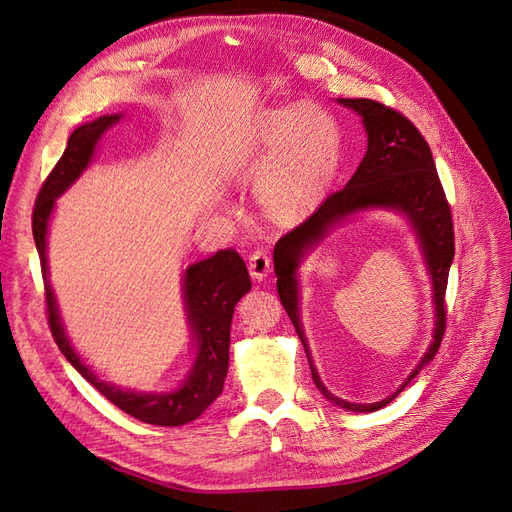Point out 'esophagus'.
<instances>
[{
  "label": "esophagus",
  "instance_id": "esophagus-1",
  "mask_svg": "<svg viewBox=\"0 0 512 512\" xmlns=\"http://www.w3.org/2000/svg\"><path fill=\"white\" fill-rule=\"evenodd\" d=\"M247 269H250L252 280L262 282L269 275V271H271V260H269V256L265 252L256 250V252L250 254V262H247Z\"/></svg>",
  "mask_w": 512,
  "mask_h": 512
}]
</instances>
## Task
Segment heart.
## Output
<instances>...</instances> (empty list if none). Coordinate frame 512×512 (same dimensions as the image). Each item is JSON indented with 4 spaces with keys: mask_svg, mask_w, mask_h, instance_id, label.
<instances>
[{
    "mask_svg": "<svg viewBox=\"0 0 512 512\" xmlns=\"http://www.w3.org/2000/svg\"><path fill=\"white\" fill-rule=\"evenodd\" d=\"M342 162V132L337 121L316 106L292 102L260 111L235 151L239 173L256 181L262 213L288 224L312 207Z\"/></svg>",
    "mask_w": 512,
    "mask_h": 512,
    "instance_id": "1",
    "label": "heart"
}]
</instances>
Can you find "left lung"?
Listing matches in <instances>:
<instances>
[{
	"label": "left lung",
	"instance_id": "8db88e82",
	"mask_svg": "<svg viewBox=\"0 0 512 512\" xmlns=\"http://www.w3.org/2000/svg\"><path fill=\"white\" fill-rule=\"evenodd\" d=\"M337 104L350 108L361 117L367 134L365 158L342 190L331 194L303 224L275 243L273 269L277 275V292H280L282 305L301 337L316 389L333 406L348 412H376L391 404L421 374V369L433 361L440 348L446 324L444 292L448 271H451L455 258L453 220L431 149L421 132L412 126V121L374 100L337 98ZM367 210H393L411 224L432 282L434 333L422 361L395 394L374 405H352L333 396L323 386L313 365L300 320L298 269L306 254L311 253L331 229Z\"/></svg>",
	"mask_w": 512,
	"mask_h": 512
}]
</instances>
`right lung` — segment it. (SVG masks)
<instances>
[{
  "instance_id": "add662e5",
  "label": "right lung",
  "mask_w": 512,
  "mask_h": 512,
  "mask_svg": "<svg viewBox=\"0 0 512 512\" xmlns=\"http://www.w3.org/2000/svg\"><path fill=\"white\" fill-rule=\"evenodd\" d=\"M126 117L123 113L102 115L83 123L70 138L64 156L55 164L53 173L44 181L34 209V241L40 254V265L49 305V324L55 342L68 363L98 389L111 404L121 408L138 421L158 427H179L192 423L203 414L224 391L228 374V348H230V322L235 305L243 294L250 292L252 282L245 262L235 250H220L213 256L192 262L181 275V299L185 309V322L194 342V359L188 374L170 391H132L113 382H106L98 371L87 365L81 352L74 348L61 320L59 303L51 286L49 271V228L57 198L64 196L96 158V149L102 136L115 128Z\"/></svg>"
}]
</instances>
